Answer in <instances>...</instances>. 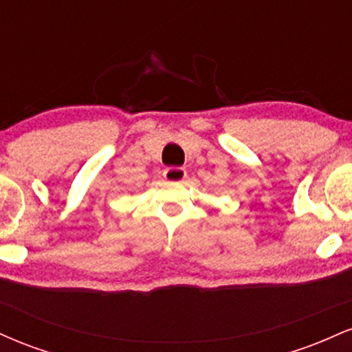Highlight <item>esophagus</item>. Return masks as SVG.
Returning <instances> with one entry per match:
<instances>
[{
  "label": "esophagus",
  "mask_w": 352,
  "mask_h": 352,
  "mask_svg": "<svg viewBox=\"0 0 352 352\" xmlns=\"http://www.w3.org/2000/svg\"><path fill=\"white\" fill-rule=\"evenodd\" d=\"M187 177V172L180 167H168L167 170L164 172V179L167 182H182Z\"/></svg>",
  "instance_id": "1"
}]
</instances>
